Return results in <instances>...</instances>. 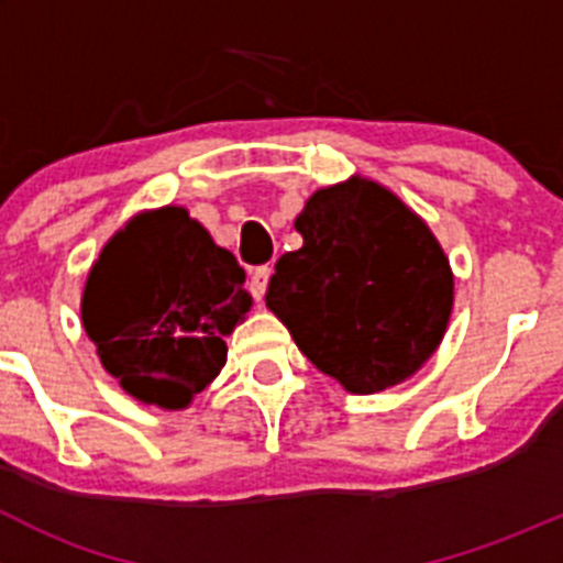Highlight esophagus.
<instances>
[{
  "label": "esophagus",
  "mask_w": 563,
  "mask_h": 563,
  "mask_svg": "<svg viewBox=\"0 0 563 563\" xmlns=\"http://www.w3.org/2000/svg\"><path fill=\"white\" fill-rule=\"evenodd\" d=\"M269 277H272V266H258V269H253V275H250V294H253L255 302L264 299L266 286H269Z\"/></svg>",
  "instance_id": "obj_1"
}]
</instances>
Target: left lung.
Here are the masks:
<instances>
[{
    "label": "left lung",
    "instance_id": "obj_1",
    "mask_svg": "<svg viewBox=\"0 0 563 563\" xmlns=\"http://www.w3.org/2000/svg\"><path fill=\"white\" fill-rule=\"evenodd\" d=\"M302 247L280 255L266 308L321 373L354 395L411 378L439 349L455 299L433 231L378 181L321 187L294 220Z\"/></svg>",
    "mask_w": 563,
    "mask_h": 563
}]
</instances>
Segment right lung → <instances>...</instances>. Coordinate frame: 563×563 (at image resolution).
<instances>
[{
    "label": "right lung",
    "instance_id": "1",
    "mask_svg": "<svg viewBox=\"0 0 563 563\" xmlns=\"http://www.w3.org/2000/svg\"><path fill=\"white\" fill-rule=\"evenodd\" d=\"M245 269L181 207L141 212L87 277L81 321L128 395L185 408L225 365V338L250 310Z\"/></svg>",
    "mask_w": 563,
    "mask_h": 563
}]
</instances>
